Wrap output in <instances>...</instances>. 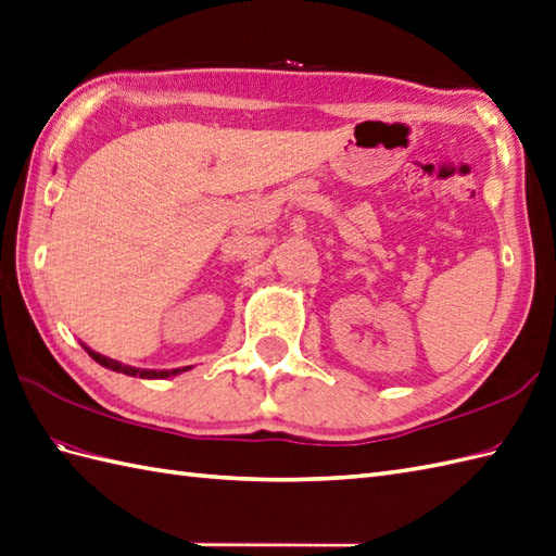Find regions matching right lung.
Segmentation results:
<instances>
[{"mask_svg":"<svg viewBox=\"0 0 556 556\" xmlns=\"http://www.w3.org/2000/svg\"><path fill=\"white\" fill-rule=\"evenodd\" d=\"M83 346H85V351H87V354H89L93 361H97L99 365H103V368L115 370V372H125V375H129V377H141V380H167V377H174V375H181V372H186V370H191V365H188V368H172V370H143V368H131V365H125V363H119V361L101 356L99 351H91L87 344H83Z\"/></svg>","mask_w":556,"mask_h":556,"instance_id":"obj_1","label":"right lung"}]
</instances>
